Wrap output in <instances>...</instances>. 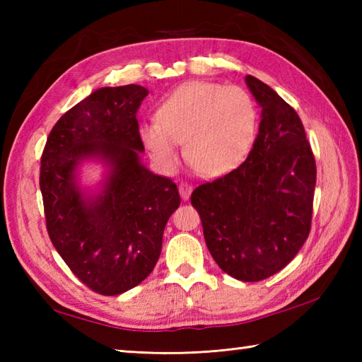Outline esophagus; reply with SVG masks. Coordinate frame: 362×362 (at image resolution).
<instances>
[{"mask_svg": "<svg viewBox=\"0 0 362 362\" xmlns=\"http://www.w3.org/2000/svg\"><path fill=\"white\" fill-rule=\"evenodd\" d=\"M179 193H180V197L183 199V201H188L191 193H193V187H191L187 182H182L179 185Z\"/></svg>", "mask_w": 362, "mask_h": 362, "instance_id": "obj_1", "label": "esophagus"}]
</instances>
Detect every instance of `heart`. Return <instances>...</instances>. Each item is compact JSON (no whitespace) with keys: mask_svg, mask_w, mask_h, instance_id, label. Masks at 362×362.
<instances>
[{"mask_svg":"<svg viewBox=\"0 0 362 362\" xmlns=\"http://www.w3.org/2000/svg\"><path fill=\"white\" fill-rule=\"evenodd\" d=\"M138 132L161 171H174L180 143H185L187 160L199 174L222 177L249 157L258 134V110L241 87L188 82L161 103L157 121L143 122Z\"/></svg>","mask_w":362,"mask_h":362,"instance_id":"1","label":"heart"}]
</instances>
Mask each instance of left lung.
Segmentation results:
<instances>
[{"mask_svg":"<svg viewBox=\"0 0 362 362\" xmlns=\"http://www.w3.org/2000/svg\"><path fill=\"white\" fill-rule=\"evenodd\" d=\"M245 86L261 107L255 144L240 168L197 187L191 204L222 271L259 281L281 271L310 235L316 161L296 110L253 76Z\"/></svg>","mask_w":362,"mask_h":362,"instance_id":"obj_1","label":"left lung"}]
</instances>
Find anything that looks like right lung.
Wrapping results in <instances>:
<instances>
[{
  "instance_id": "1",
  "label": "right lung",
  "mask_w": 362,
  "mask_h": 362,
  "mask_svg": "<svg viewBox=\"0 0 362 362\" xmlns=\"http://www.w3.org/2000/svg\"><path fill=\"white\" fill-rule=\"evenodd\" d=\"M148 93L135 83L95 90L56 122L42 156L48 235L73 274L103 296L122 294L152 272L180 205L175 183L140 157L136 110ZM88 164L103 169L96 184L81 180Z\"/></svg>"
}]
</instances>
